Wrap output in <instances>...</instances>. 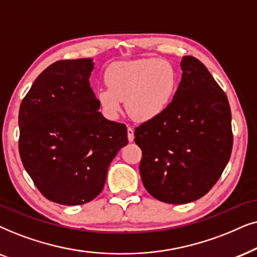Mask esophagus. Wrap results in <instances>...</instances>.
<instances>
[{
  "mask_svg": "<svg viewBox=\"0 0 257 257\" xmlns=\"http://www.w3.org/2000/svg\"><path fill=\"white\" fill-rule=\"evenodd\" d=\"M126 136H128L129 142L134 141V129H133L132 126H128V128H126Z\"/></svg>",
  "mask_w": 257,
  "mask_h": 257,
  "instance_id": "1",
  "label": "esophagus"
}]
</instances>
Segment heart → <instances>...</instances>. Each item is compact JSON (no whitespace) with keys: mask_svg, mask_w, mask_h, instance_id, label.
Here are the masks:
<instances>
[{"mask_svg":"<svg viewBox=\"0 0 257 257\" xmlns=\"http://www.w3.org/2000/svg\"><path fill=\"white\" fill-rule=\"evenodd\" d=\"M108 88L97 90L103 111L115 117L125 102L128 114L136 121H150L167 110L176 90L177 74L172 64L160 59L117 62L105 73Z\"/></svg>","mask_w":257,"mask_h":257,"instance_id":"b5f03b06","label":"heart"}]
</instances>
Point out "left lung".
Instances as JSON below:
<instances>
[{"label": "left lung", "instance_id": "1", "mask_svg": "<svg viewBox=\"0 0 257 257\" xmlns=\"http://www.w3.org/2000/svg\"><path fill=\"white\" fill-rule=\"evenodd\" d=\"M181 68L182 78L169 107L134 134L142 150L143 186L170 204L204 196L220 179L232 149L227 95L196 57L183 56Z\"/></svg>", "mask_w": 257, "mask_h": 257}]
</instances>
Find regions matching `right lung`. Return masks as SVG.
I'll list each match as a JSON object with an SVG mask.
<instances>
[{
	"mask_svg": "<svg viewBox=\"0 0 257 257\" xmlns=\"http://www.w3.org/2000/svg\"><path fill=\"white\" fill-rule=\"evenodd\" d=\"M91 59L57 61L34 82L20 105L23 167L48 200L90 202L103 189L109 164L126 146V126L104 118L90 88Z\"/></svg>",
	"mask_w": 257,
	"mask_h": 257,
	"instance_id": "obj_1",
	"label": "right lung"
}]
</instances>
